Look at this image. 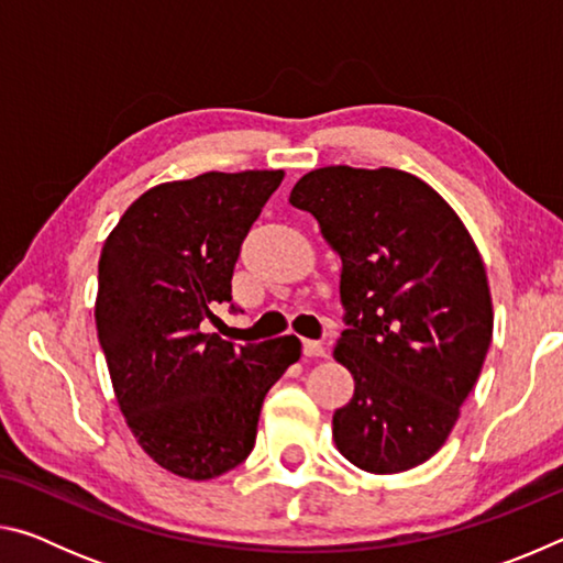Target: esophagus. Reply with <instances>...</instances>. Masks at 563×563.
<instances>
[{
  "label": "esophagus",
  "mask_w": 563,
  "mask_h": 563,
  "mask_svg": "<svg viewBox=\"0 0 563 563\" xmlns=\"http://www.w3.org/2000/svg\"><path fill=\"white\" fill-rule=\"evenodd\" d=\"M302 352L308 357H328V345L320 340H302Z\"/></svg>",
  "instance_id": "34e87169"
}]
</instances>
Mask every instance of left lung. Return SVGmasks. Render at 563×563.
<instances>
[{"label": "left lung", "instance_id": "obj_1", "mask_svg": "<svg viewBox=\"0 0 563 563\" xmlns=\"http://www.w3.org/2000/svg\"><path fill=\"white\" fill-rule=\"evenodd\" d=\"M290 203L342 261L347 330L332 355L355 395L332 415V440L365 472L412 470L440 452L487 357L482 255L452 206L397 168H316Z\"/></svg>", "mask_w": 563, "mask_h": 563}]
</instances>
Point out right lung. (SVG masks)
Here are the masks:
<instances>
[{"label":"right lung","mask_w":563,"mask_h":563,"mask_svg":"<svg viewBox=\"0 0 563 563\" xmlns=\"http://www.w3.org/2000/svg\"><path fill=\"white\" fill-rule=\"evenodd\" d=\"M283 176L158 184L101 247L93 318L113 395L141 450L184 479H216L251 454L265 395L300 360L295 335L235 347L201 325L231 300L243 238Z\"/></svg>","instance_id":"1"}]
</instances>
